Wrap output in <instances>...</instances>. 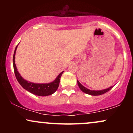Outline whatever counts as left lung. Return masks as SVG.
Listing matches in <instances>:
<instances>
[{"mask_svg": "<svg viewBox=\"0 0 133 133\" xmlns=\"http://www.w3.org/2000/svg\"><path fill=\"white\" fill-rule=\"evenodd\" d=\"M77 84H78V86L79 87V88H80V89L81 90L82 92L86 93V94H90V95H92V96L101 95V94H104V93H106L108 92V91H109V90H111L112 88V87H113V86H111V87H110V88H108V89H104V90H101V91H92V90H90V89H87V88H85L84 86H82V85L78 81H77Z\"/></svg>", "mask_w": 133, "mask_h": 133, "instance_id": "obj_1", "label": "left lung"}]
</instances>
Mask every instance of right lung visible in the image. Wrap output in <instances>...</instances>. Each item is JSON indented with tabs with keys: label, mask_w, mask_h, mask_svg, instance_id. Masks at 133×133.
<instances>
[{
	"label": "right lung",
	"mask_w": 133,
	"mask_h": 133,
	"mask_svg": "<svg viewBox=\"0 0 133 133\" xmlns=\"http://www.w3.org/2000/svg\"><path fill=\"white\" fill-rule=\"evenodd\" d=\"M17 47V45L16 46L14 53L13 65L16 79L17 80V81L19 82V83L21 85V86H22L24 89L28 91L29 92L32 93V94H35V95L40 96H49L56 92V90L57 89L58 87H59L61 77L64 71L61 72L60 74H59V76L57 77V78L55 79L54 81L51 82V83L36 84L27 81L25 79H23L22 77H21V76L20 75L19 72L17 71V69L16 64H15V54H16Z\"/></svg>",
	"instance_id": "right-lung-1"
}]
</instances>
